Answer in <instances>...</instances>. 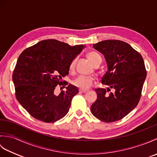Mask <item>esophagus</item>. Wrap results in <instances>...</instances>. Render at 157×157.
<instances>
[{
	"label": "esophagus",
	"instance_id": "esophagus-1",
	"mask_svg": "<svg viewBox=\"0 0 157 157\" xmlns=\"http://www.w3.org/2000/svg\"><path fill=\"white\" fill-rule=\"evenodd\" d=\"M79 92H86L88 91V90H84V89H79Z\"/></svg>",
	"mask_w": 157,
	"mask_h": 157
}]
</instances>
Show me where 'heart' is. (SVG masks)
<instances>
[{"label": "heart", "instance_id": "b5f03b06", "mask_svg": "<svg viewBox=\"0 0 157 157\" xmlns=\"http://www.w3.org/2000/svg\"><path fill=\"white\" fill-rule=\"evenodd\" d=\"M88 57L90 59L92 64L94 66L100 65L102 62V57L98 53L92 51L88 53ZM75 60H73L71 62L69 67V71H73L75 68ZM93 82H94V78L92 76H88V75H79L75 79H74L72 82V84L73 86H76L80 89H88L92 85Z\"/></svg>", "mask_w": 157, "mask_h": 157}]
</instances>
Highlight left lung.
Listing matches in <instances>:
<instances>
[{
	"label": "left lung",
	"mask_w": 157,
	"mask_h": 157,
	"mask_svg": "<svg viewBox=\"0 0 157 157\" xmlns=\"http://www.w3.org/2000/svg\"><path fill=\"white\" fill-rule=\"evenodd\" d=\"M104 55L108 70L101 83L107 90L96 88L97 99L90 111L95 117L106 123L119 121L131 112L140 99L146 70L142 55L128 43L107 40L93 44ZM113 92L106 93L110 88Z\"/></svg>",
	"instance_id": "left-lung-1"
}]
</instances>
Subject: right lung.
I'll use <instances>...</instances> for the list:
<instances>
[{"label":"right lung","instance_id":"obj_1","mask_svg":"<svg viewBox=\"0 0 157 157\" xmlns=\"http://www.w3.org/2000/svg\"><path fill=\"white\" fill-rule=\"evenodd\" d=\"M84 48L48 39L21 53L13 73L15 96L33 117L54 123L68 113L78 88L69 84L59 95L55 90L58 85L68 84L62 83V77L69 74L70 63Z\"/></svg>","mask_w":157,"mask_h":157}]
</instances>
